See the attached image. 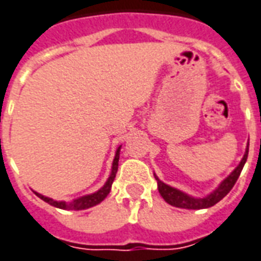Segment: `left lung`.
I'll return each mask as SVG.
<instances>
[{
	"instance_id": "left-lung-1",
	"label": "left lung",
	"mask_w": 261,
	"mask_h": 261,
	"mask_svg": "<svg viewBox=\"0 0 261 261\" xmlns=\"http://www.w3.org/2000/svg\"><path fill=\"white\" fill-rule=\"evenodd\" d=\"M247 154H249V143H247V147H246L245 156L242 159V162L239 163V166L230 173V174L225 178V180L219 184V187L216 188L215 191H212L210 195H206L204 198H194V197H190L187 195L186 193H182L177 188H173V187L164 184L163 181H160L157 178V175L154 174V178L157 180V188H159V193L163 197L164 201L167 204L173 205V206H177V208H184V210H204V208H210V206H214L215 204H218L223 197H226L229 194V191L233 188L234 182L239 178L240 173L243 170V166H245L246 160H247Z\"/></svg>"
}]
</instances>
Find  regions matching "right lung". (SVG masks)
<instances>
[{"instance_id": "obj_1", "label": "right lung", "mask_w": 261, "mask_h": 261, "mask_svg": "<svg viewBox=\"0 0 261 261\" xmlns=\"http://www.w3.org/2000/svg\"><path fill=\"white\" fill-rule=\"evenodd\" d=\"M119 151H121V146L116 149L115 153V159L112 162V170H111V175L108 177V180L104 184L102 188H99L97 193L90 194V195H84V197H80V198L73 199L71 202H66V201H55V199L49 198V197H45L42 194L35 193L38 195L39 198L43 199L45 202L50 204L51 206H56V208H60V210H70V211H81V210H87V208H91L94 205L99 204L102 202L107 195L110 194L111 187H112V182L115 180L116 171H118V162H119Z\"/></svg>"}]
</instances>
